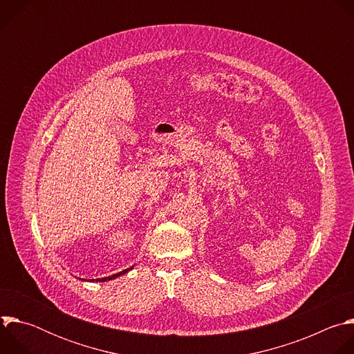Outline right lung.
<instances>
[{
    "mask_svg": "<svg viewBox=\"0 0 354 354\" xmlns=\"http://www.w3.org/2000/svg\"><path fill=\"white\" fill-rule=\"evenodd\" d=\"M129 272V269H126V270H123V272H120V273H116V274H113V276H109V277H102V279H97V281H106V280H112V279H115V277H119L120 274H123V273H127Z\"/></svg>",
    "mask_w": 354,
    "mask_h": 354,
    "instance_id": "1",
    "label": "right lung"
}]
</instances>
